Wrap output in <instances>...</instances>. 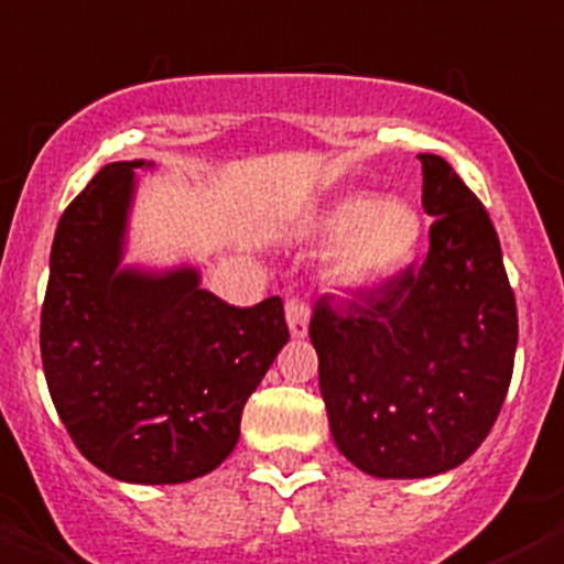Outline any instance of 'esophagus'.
<instances>
[{
    "label": "esophagus",
    "instance_id": "obj_1",
    "mask_svg": "<svg viewBox=\"0 0 564 564\" xmlns=\"http://www.w3.org/2000/svg\"><path fill=\"white\" fill-rule=\"evenodd\" d=\"M285 319L288 328H291L293 339H302L307 334V319H311V311L302 300H288L285 302Z\"/></svg>",
    "mask_w": 564,
    "mask_h": 564
}]
</instances>
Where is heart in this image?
Segmentation results:
<instances>
[{"mask_svg": "<svg viewBox=\"0 0 564 564\" xmlns=\"http://www.w3.org/2000/svg\"><path fill=\"white\" fill-rule=\"evenodd\" d=\"M334 239L330 273L341 285H368L388 276L416 253L422 219L402 199L350 196L341 199L322 225Z\"/></svg>", "mask_w": 564, "mask_h": 564, "instance_id": "b5f03b06", "label": "heart"}]
</instances>
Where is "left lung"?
<instances>
[{
	"instance_id": "1",
	"label": "left lung",
	"mask_w": 564,
	"mask_h": 564,
	"mask_svg": "<svg viewBox=\"0 0 564 564\" xmlns=\"http://www.w3.org/2000/svg\"><path fill=\"white\" fill-rule=\"evenodd\" d=\"M425 262L311 316L336 447L379 479H425L482 445L513 373L517 300L482 202L442 156L420 153Z\"/></svg>"
}]
</instances>
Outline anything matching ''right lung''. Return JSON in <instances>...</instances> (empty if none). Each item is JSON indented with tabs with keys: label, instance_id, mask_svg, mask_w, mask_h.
Listing matches in <instances>:
<instances>
[{
	"label": "right lung",
	"instance_id": "right-lung-1",
	"mask_svg": "<svg viewBox=\"0 0 564 564\" xmlns=\"http://www.w3.org/2000/svg\"><path fill=\"white\" fill-rule=\"evenodd\" d=\"M137 167L110 162L62 214L42 305V368L62 425L119 482L180 485L239 442L248 397L285 348L279 296L234 307L196 268L122 264Z\"/></svg>",
	"mask_w": 564,
	"mask_h": 564
}]
</instances>
